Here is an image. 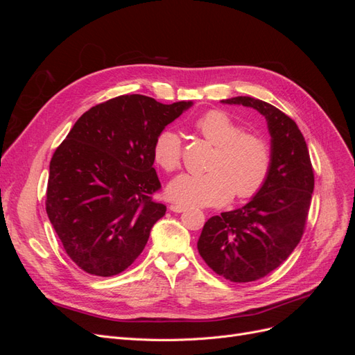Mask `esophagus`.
Instances as JSON below:
<instances>
[{"instance_id": "1", "label": "esophagus", "mask_w": 355, "mask_h": 355, "mask_svg": "<svg viewBox=\"0 0 355 355\" xmlns=\"http://www.w3.org/2000/svg\"><path fill=\"white\" fill-rule=\"evenodd\" d=\"M170 210L175 211V213H182V211L187 210V207L185 206H180V204H171Z\"/></svg>"}]
</instances>
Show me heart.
Returning a JSON list of instances; mask_svg holds the SVG:
<instances>
[{"instance_id":"1","label":"heart","mask_w":355,"mask_h":355,"mask_svg":"<svg viewBox=\"0 0 355 355\" xmlns=\"http://www.w3.org/2000/svg\"><path fill=\"white\" fill-rule=\"evenodd\" d=\"M196 130L214 145L209 171L182 173L166 188L167 198L182 206H220L232 194L249 198L259 191L270 175L271 149L261 136L244 128L223 111H209L194 121ZM153 154L166 171L180 166V137L166 128L155 137Z\"/></svg>"}]
</instances>
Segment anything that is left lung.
Wrapping results in <instances>:
<instances>
[{"label": "left lung", "mask_w": 355, "mask_h": 355, "mask_svg": "<svg viewBox=\"0 0 355 355\" xmlns=\"http://www.w3.org/2000/svg\"><path fill=\"white\" fill-rule=\"evenodd\" d=\"M222 103L262 114L271 136V168L263 187L245 206L204 223L197 247L211 270L234 283L259 280L280 266L302 239L314 171L299 127L275 106L250 96Z\"/></svg>", "instance_id": "8db88e82"}]
</instances>
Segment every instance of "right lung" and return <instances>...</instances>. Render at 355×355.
<instances>
[{"mask_svg": "<svg viewBox=\"0 0 355 355\" xmlns=\"http://www.w3.org/2000/svg\"><path fill=\"white\" fill-rule=\"evenodd\" d=\"M192 102L124 94L84 112L50 161L46 210L81 270L112 277L142 253L166 206L154 166L155 137Z\"/></svg>", "mask_w": 355, "mask_h": 355, "instance_id": "right-lung-1", "label": "right lung"}]
</instances>
